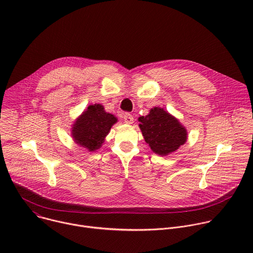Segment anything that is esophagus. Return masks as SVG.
Instances as JSON below:
<instances>
[{"instance_id": "esophagus-1", "label": "esophagus", "mask_w": 253, "mask_h": 253, "mask_svg": "<svg viewBox=\"0 0 253 253\" xmlns=\"http://www.w3.org/2000/svg\"><path fill=\"white\" fill-rule=\"evenodd\" d=\"M123 119H124L125 123H127V124H132L134 122L133 116L131 114H129V113H125L124 116H123Z\"/></svg>"}]
</instances>
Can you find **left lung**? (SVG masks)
<instances>
[{
    "mask_svg": "<svg viewBox=\"0 0 253 253\" xmlns=\"http://www.w3.org/2000/svg\"><path fill=\"white\" fill-rule=\"evenodd\" d=\"M140 129L153 152L165 156L183 145L186 129L168 112L155 107L147 116L139 118Z\"/></svg>",
    "mask_w": 253,
    "mask_h": 253,
    "instance_id": "obj_1",
    "label": "left lung"
}]
</instances>
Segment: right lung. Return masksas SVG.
Returning <instances> with one entry per match:
<instances>
[{"mask_svg":"<svg viewBox=\"0 0 253 253\" xmlns=\"http://www.w3.org/2000/svg\"><path fill=\"white\" fill-rule=\"evenodd\" d=\"M116 122L117 119L112 114L105 112L102 105L95 104L83 112L74 124L72 133L79 145L89 151H95L101 147L104 138Z\"/></svg>","mask_w":253,"mask_h":253,"instance_id":"right-lung-1","label":"right lung"}]
</instances>
